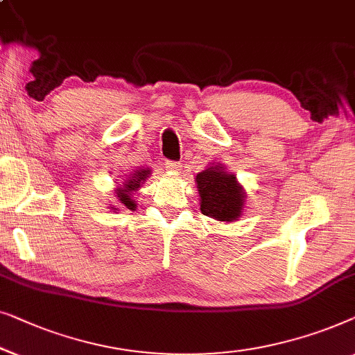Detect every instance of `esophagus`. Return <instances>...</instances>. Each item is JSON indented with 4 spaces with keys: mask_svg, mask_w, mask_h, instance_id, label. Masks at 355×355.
<instances>
[{
    "mask_svg": "<svg viewBox=\"0 0 355 355\" xmlns=\"http://www.w3.org/2000/svg\"><path fill=\"white\" fill-rule=\"evenodd\" d=\"M166 168H167V171H171V172H180V171H182V164L168 161V162H166Z\"/></svg>",
    "mask_w": 355,
    "mask_h": 355,
    "instance_id": "obj_1",
    "label": "esophagus"
}]
</instances>
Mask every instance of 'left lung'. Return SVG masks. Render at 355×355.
Wrapping results in <instances>:
<instances>
[{
  "label": "left lung",
  "instance_id": "1",
  "mask_svg": "<svg viewBox=\"0 0 355 355\" xmlns=\"http://www.w3.org/2000/svg\"><path fill=\"white\" fill-rule=\"evenodd\" d=\"M199 193V206L204 216L218 222L239 220L246 204V189L236 175L222 164H212L194 177Z\"/></svg>",
  "mask_w": 355,
  "mask_h": 355
}]
</instances>
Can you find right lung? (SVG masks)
<instances>
[{
    "label": "right lung",
    "instance_id": "add662e5",
    "mask_svg": "<svg viewBox=\"0 0 355 355\" xmlns=\"http://www.w3.org/2000/svg\"><path fill=\"white\" fill-rule=\"evenodd\" d=\"M149 175H151V168H138V171H133V173H130L128 177L117 183L116 189H114V198H116L122 206L135 211L137 201L133 199V193L141 188V184L146 182V178ZM109 206H111V204H109ZM111 209L112 211H117L116 206H111Z\"/></svg>",
    "mask_w": 355,
    "mask_h": 355
}]
</instances>
